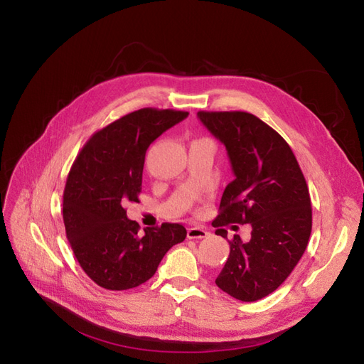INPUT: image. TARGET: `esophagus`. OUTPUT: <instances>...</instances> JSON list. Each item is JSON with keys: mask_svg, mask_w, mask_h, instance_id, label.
<instances>
[{"mask_svg": "<svg viewBox=\"0 0 364 364\" xmlns=\"http://www.w3.org/2000/svg\"><path fill=\"white\" fill-rule=\"evenodd\" d=\"M209 235V232L206 229L203 228H199V226H194V228H190L188 232H186V237H188L190 240H197V238H206Z\"/></svg>", "mask_w": 364, "mask_h": 364, "instance_id": "1", "label": "esophagus"}]
</instances>
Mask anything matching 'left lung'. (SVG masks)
I'll list each match as a JSON object with an SVG mask.
<instances>
[{
    "instance_id": "8db88e82",
    "label": "left lung",
    "mask_w": 364,
    "mask_h": 364,
    "mask_svg": "<svg viewBox=\"0 0 364 364\" xmlns=\"http://www.w3.org/2000/svg\"><path fill=\"white\" fill-rule=\"evenodd\" d=\"M197 117L226 147L234 171L213 222L215 234L228 238L230 223L252 228L247 241L240 235L229 241L215 284L238 301L262 299L289 278L310 240L305 178L287 141L258 117L241 111H200Z\"/></svg>"
}]
</instances>
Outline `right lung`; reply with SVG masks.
<instances>
[{"label":"right lung","mask_w":364,"mask_h":364,"mask_svg":"<svg viewBox=\"0 0 364 364\" xmlns=\"http://www.w3.org/2000/svg\"><path fill=\"white\" fill-rule=\"evenodd\" d=\"M186 117L155 107L130 112L94 134L73 164L63 191L65 230L80 267L103 289L144 284L186 237L179 223L139 234V225L126 214L129 202H139L149 146Z\"/></svg>","instance_id":"add662e5"}]
</instances>
